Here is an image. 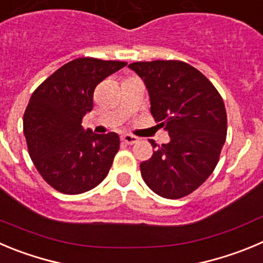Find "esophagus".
Segmentation results:
<instances>
[{
	"label": "esophagus",
	"instance_id": "obj_1",
	"mask_svg": "<svg viewBox=\"0 0 263 263\" xmlns=\"http://www.w3.org/2000/svg\"><path fill=\"white\" fill-rule=\"evenodd\" d=\"M120 140L123 141L124 144H127V145H134V144H136L137 141H139V139H137L136 136H132V135H123V136L120 137Z\"/></svg>",
	"mask_w": 263,
	"mask_h": 263
}]
</instances>
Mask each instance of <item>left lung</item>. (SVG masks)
I'll return each instance as SVG.
<instances>
[{"label":"left lung","mask_w":263,"mask_h":263,"mask_svg":"<svg viewBox=\"0 0 263 263\" xmlns=\"http://www.w3.org/2000/svg\"><path fill=\"white\" fill-rule=\"evenodd\" d=\"M144 80L151 112L168 132L170 143L157 145L140 163L141 176L161 197L181 198L212 175L227 135V114L214 85L197 68L181 61L128 65Z\"/></svg>","instance_id":"1"}]
</instances>
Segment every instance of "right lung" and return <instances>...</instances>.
Segmentation results:
<instances>
[{"label": "right lung", "mask_w": 263, "mask_h": 263, "mask_svg": "<svg viewBox=\"0 0 263 263\" xmlns=\"http://www.w3.org/2000/svg\"><path fill=\"white\" fill-rule=\"evenodd\" d=\"M126 65L76 58L32 93L23 117L28 153L44 180L58 192L79 195L106 178L119 151V136L85 131L82 120L93 109L95 88Z\"/></svg>", "instance_id": "1"}]
</instances>
